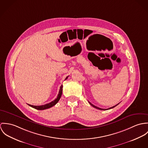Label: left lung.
<instances>
[{
	"label": "left lung",
	"mask_w": 148,
	"mask_h": 148,
	"mask_svg": "<svg viewBox=\"0 0 148 148\" xmlns=\"http://www.w3.org/2000/svg\"><path fill=\"white\" fill-rule=\"evenodd\" d=\"M88 102H89V103L90 104V105L91 106H92L93 107H94V108H97V109H98V110H110V109H111V108H114L115 107H116V106H117L119 103H118L117 104H116V106H113V107H110V108H108V109H103V108H99L98 107H97V106H94V104H91L89 101H88Z\"/></svg>",
	"instance_id": "left-lung-1"
}]
</instances>
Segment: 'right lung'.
I'll return each mask as SVG.
<instances>
[{
	"label": "right lung",
	"mask_w": 148,
	"mask_h": 148,
	"mask_svg": "<svg viewBox=\"0 0 148 148\" xmlns=\"http://www.w3.org/2000/svg\"><path fill=\"white\" fill-rule=\"evenodd\" d=\"M69 77V76H68ZM68 77H67L65 81L67 79ZM62 87H63V86L62 84L61 86L60 87V91H59V92H58V96L57 97V98L55 100H54L53 101H52L51 102H50L49 103H48V104H46L45 105H42V106H33V105H31V104H28L29 106L32 107L33 108H35L36 110H46V109H48V108H49L50 107L54 106V105H56L58 101H59V100L61 98V95H62Z\"/></svg>",
	"instance_id": "add662e5"
}]
</instances>
